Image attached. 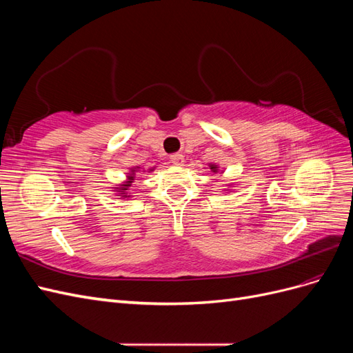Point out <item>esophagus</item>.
Masks as SVG:
<instances>
[{"instance_id": "34e87169", "label": "esophagus", "mask_w": 353, "mask_h": 353, "mask_svg": "<svg viewBox=\"0 0 353 353\" xmlns=\"http://www.w3.org/2000/svg\"><path fill=\"white\" fill-rule=\"evenodd\" d=\"M170 162H172L174 165H183L184 163V156L179 154V153H175L169 157Z\"/></svg>"}]
</instances>
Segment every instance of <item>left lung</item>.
Masks as SVG:
<instances>
[{
  "instance_id": "1",
  "label": "left lung",
  "mask_w": 353,
  "mask_h": 353,
  "mask_svg": "<svg viewBox=\"0 0 353 353\" xmlns=\"http://www.w3.org/2000/svg\"><path fill=\"white\" fill-rule=\"evenodd\" d=\"M210 169H213V170H215V166H212V168H210Z\"/></svg>"
}]
</instances>
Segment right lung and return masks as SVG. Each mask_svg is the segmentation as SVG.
<instances>
[{
  "label": "right lung",
  "instance_id": "obj_1",
  "mask_svg": "<svg viewBox=\"0 0 353 353\" xmlns=\"http://www.w3.org/2000/svg\"><path fill=\"white\" fill-rule=\"evenodd\" d=\"M130 179H134V176H130ZM128 183H130V181H128ZM128 185H130V184H125V185H123V188H121V190H122V191H125ZM122 194H123V193H122ZM125 197H126V196H125Z\"/></svg>",
  "mask_w": 353,
  "mask_h": 353
}]
</instances>
